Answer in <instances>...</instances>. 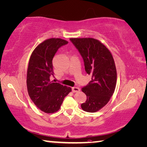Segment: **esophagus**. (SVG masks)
Segmentation results:
<instances>
[{
    "label": "esophagus",
    "instance_id": "34e87169",
    "mask_svg": "<svg viewBox=\"0 0 147 147\" xmlns=\"http://www.w3.org/2000/svg\"><path fill=\"white\" fill-rule=\"evenodd\" d=\"M71 89H72V92H79V91H80V88H79V87H72V88H71Z\"/></svg>",
    "mask_w": 147,
    "mask_h": 147
}]
</instances>
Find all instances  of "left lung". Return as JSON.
<instances>
[{
	"label": "left lung",
	"instance_id": "8db88e82",
	"mask_svg": "<svg viewBox=\"0 0 147 147\" xmlns=\"http://www.w3.org/2000/svg\"><path fill=\"white\" fill-rule=\"evenodd\" d=\"M78 49L84 62L87 74L91 81L81 89L87 100L81 104L85 112H95L108 102L116 85L117 73L114 58L110 51L99 40L92 38L69 39Z\"/></svg>",
	"mask_w": 147,
	"mask_h": 147
}]
</instances>
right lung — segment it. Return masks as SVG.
Returning <instances> with one entry per match:
<instances>
[{
    "label": "right lung",
    "instance_id": "add662e5",
    "mask_svg": "<svg viewBox=\"0 0 147 147\" xmlns=\"http://www.w3.org/2000/svg\"><path fill=\"white\" fill-rule=\"evenodd\" d=\"M68 42L52 38L36 47L29 59L27 73V87L29 96L36 107L45 113H54L60 109L70 87L51 81L53 76V59L58 49Z\"/></svg>",
    "mask_w": 147,
    "mask_h": 147
}]
</instances>
